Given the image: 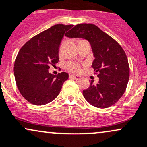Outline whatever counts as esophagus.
I'll return each mask as SVG.
<instances>
[{"label": "esophagus", "instance_id": "1", "mask_svg": "<svg viewBox=\"0 0 147 147\" xmlns=\"http://www.w3.org/2000/svg\"><path fill=\"white\" fill-rule=\"evenodd\" d=\"M69 78H72V79H75V80H78L81 78V77L80 75H69Z\"/></svg>", "mask_w": 147, "mask_h": 147}]
</instances>
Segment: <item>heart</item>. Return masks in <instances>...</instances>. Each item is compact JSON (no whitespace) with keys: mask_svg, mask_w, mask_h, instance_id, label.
I'll list each match as a JSON object with an SVG mask.
<instances>
[{"mask_svg":"<svg viewBox=\"0 0 147 147\" xmlns=\"http://www.w3.org/2000/svg\"><path fill=\"white\" fill-rule=\"evenodd\" d=\"M65 68L71 72H79L81 69V65L76 62H69L65 65Z\"/></svg>","mask_w":147,"mask_h":147,"instance_id":"1","label":"heart"}]
</instances>
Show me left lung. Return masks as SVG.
<instances>
[{"label":"left lung","instance_id":"1","mask_svg":"<svg viewBox=\"0 0 147 147\" xmlns=\"http://www.w3.org/2000/svg\"><path fill=\"white\" fill-rule=\"evenodd\" d=\"M65 36L84 38L92 46L95 58L92 67L99 81L96 84L90 82L82 92L84 98L100 109L115 104L125 92L129 77L127 58L121 46L93 24H77Z\"/></svg>","mask_w":147,"mask_h":147}]
</instances>
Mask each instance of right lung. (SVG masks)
Masks as SVG:
<instances>
[{"label":"right lung","instance_id":"add662e5","mask_svg":"<svg viewBox=\"0 0 147 147\" xmlns=\"http://www.w3.org/2000/svg\"><path fill=\"white\" fill-rule=\"evenodd\" d=\"M72 24H55L32 37L18 53L14 65L15 82L23 97L32 104L41 106L58 96L68 74L49 72L50 65L59 61L58 50L65 34Z\"/></svg>","mask_w":147,"mask_h":147}]
</instances>
